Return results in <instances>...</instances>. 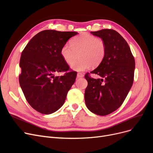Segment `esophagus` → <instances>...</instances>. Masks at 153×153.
Instances as JSON below:
<instances>
[{
	"instance_id": "1",
	"label": "esophagus",
	"mask_w": 153,
	"mask_h": 153,
	"mask_svg": "<svg viewBox=\"0 0 153 153\" xmlns=\"http://www.w3.org/2000/svg\"><path fill=\"white\" fill-rule=\"evenodd\" d=\"M84 76V74H82V73L81 72H78L77 74V78H81V77H82Z\"/></svg>"
}]
</instances>
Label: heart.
<instances>
[{
    "label": "heart",
    "instance_id": "obj_1",
    "mask_svg": "<svg viewBox=\"0 0 153 153\" xmlns=\"http://www.w3.org/2000/svg\"><path fill=\"white\" fill-rule=\"evenodd\" d=\"M106 52L105 42L89 33H82L73 39L71 44H64L61 50L64 61L77 71H84L97 66L104 59Z\"/></svg>",
    "mask_w": 153,
    "mask_h": 153
}]
</instances>
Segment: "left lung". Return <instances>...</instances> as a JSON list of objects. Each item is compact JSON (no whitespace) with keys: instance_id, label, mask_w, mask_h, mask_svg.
<instances>
[{"instance_id":"8db88e82","label":"left lung","mask_w":153,"mask_h":153,"mask_svg":"<svg viewBox=\"0 0 153 153\" xmlns=\"http://www.w3.org/2000/svg\"><path fill=\"white\" fill-rule=\"evenodd\" d=\"M105 42V55L91 74L101 79L84 76L88 84L85 90L86 106L93 113L105 116L117 110L123 103L134 81L135 61L126 40L113 29L91 32Z\"/></svg>"}]
</instances>
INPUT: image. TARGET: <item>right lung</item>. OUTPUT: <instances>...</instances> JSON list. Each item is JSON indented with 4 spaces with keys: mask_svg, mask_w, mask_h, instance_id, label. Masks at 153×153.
Here are the masks:
<instances>
[{
    "mask_svg": "<svg viewBox=\"0 0 153 153\" xmlns=\"http://www.w3.org/2000/svg\"><path fill=\"white\" fill-rule=\"evenodd\" d=\"M77 34L45 30L33 37L22 52L19 84L26 100L40 113L50 114L60 109L75 82L77 73L69 71L61 50ZM61 71L65 72L63 76H55Z\"/></svg>",
    "mask_w": 153,
    "mask_h": 153,
    "instance_id": "1",
    "label": "right lung"
}]
</instances>
